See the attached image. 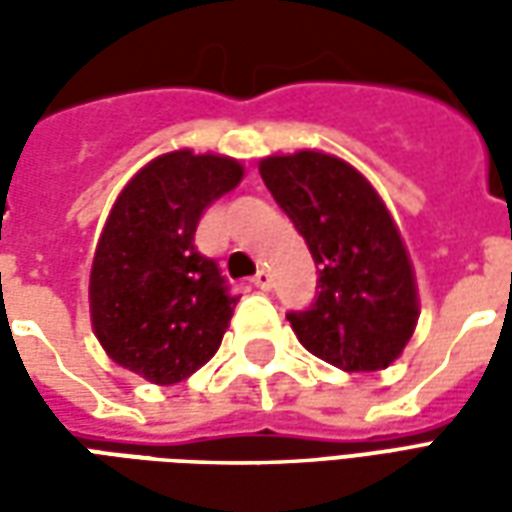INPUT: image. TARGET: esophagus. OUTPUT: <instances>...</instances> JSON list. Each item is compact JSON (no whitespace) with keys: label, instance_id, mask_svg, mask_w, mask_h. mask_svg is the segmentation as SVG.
I'll use <instances>...</instances> for the list:
<instances>
[{"label":"esophagus","instance_id":"obj_1","mask_svg":"<svg viewBox=\"0 0 512 512\" xmlns=\"http://www.w3.org/2000/svg\"><path fill=\"white\" fill-rule=\"evenodd\" d=\"M252 282H255V288L271 290V282H274V279H271V274H268L266 268H260V271H257L255 279H252Z\"/></svg>","mask_w":512,"mask_h":512}]
</instances>
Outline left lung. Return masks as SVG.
<instances>
[{"instance_id": "1", "label": "left lung", "mask_w": 512, "mask_h": 512, "mask_svg": "<svg viewBox=\"0 0 512 512\" xmlns=\"http://www.w3.org/2000/svg\"><path fill=\"white\" fill-rule=\"evenodd\" d=\"M260 178L318 266L315 301L288 312L299 343L348 373L392 365L419 310L406 246L376 189L345 161L315 150L263 158Z\"/></svg>"}]
</instances>
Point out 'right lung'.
Returning a JSON list of instances; mask_svg holds the SVG:
<instances>
[{
  "label": "right lung",
  "instance_id": "right-lung-1",
  "mask_svg": "<svg viewBox=\"0 0 512 512\" xmlns=\"http://www.w3.org/2000/svg\"><path fill=\"white\" fill-rule=\"evenodd\" d=\"M244 178L238 161L175 150L136 172L109 213L90 274L95 337L117 365L178 384L211 359L235 296L197 252L202 211Z\"/></svg>",
  "mask_w": 512,
  "mask_h": 512
}]
</instances>
